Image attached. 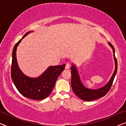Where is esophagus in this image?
I'll return each instance as SVG.
<instances>
[{
	"label": "esophagus",
	"mask_w": 126,
	"mask_h": 126,
	"mask_svg": "<svg viewBox=\"0 0 126 126\" xmlns=\"http://www.w3.org/2000/svg\"><path fill=\"white\" fill-rule=\"evenodd\" d=\"M70 68V63H66V67H65V68H66V70H69Z\"/></svg>",
	"instance_id": "obj_1"
}]
</instances>
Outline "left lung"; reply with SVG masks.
<instances>
[{
	"mask_svg": "<svg viewBox=\"0 0 126 126\" xmlns=\"http://www.w3.org/2000/svg\"><path fill=\"white\" fill-rule=\"evenodd\" d=\"M108 44L112 48V50H113V58L115 63V71H114L110 80H109L106 85L101 87V88L97 89H91L86 88L82 84L81 80H80L79 75L78 74V71L76 66L75 64H72V66L71 67V87L74 93L81 100L86 101H92V100L98 99L100 97L104 96L108 93L109 90H110V88H111L114 78H115V77L117 73L118 63H117L116 58H115V49H114L113 46L110 43H108Z\"/></svg>",
	"mask_w": 126,
	"mask_h": 126,
	"instance_id": "1",
	"label": "left lung"
}]
</instances>
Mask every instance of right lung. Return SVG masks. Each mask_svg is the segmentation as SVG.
Returning a JSON list of instances; mask_svg holds the SVG:
<instances>
[{
  "label": "right lung",
  "mask_w": 126,
  "mask_h": 126,
  "mask_svg": "<svg viewBox=\"0 0 126 126\" xmlns=\"http://www.w3.org/2000/svg\"><path fill=\"white\" fill-rule=\"evenodd\" d=\"M31 32L33 31L25 33L14 47L11 76L14 85L21 94L31 99L40 100L47 98L51 94L57 79L64 70L66 64L49 66L41 75L36 78H32L25 75L18 66L16 51L22 40Z\"/></svg>",
  "instance_id": "1"
}]
</instances>
